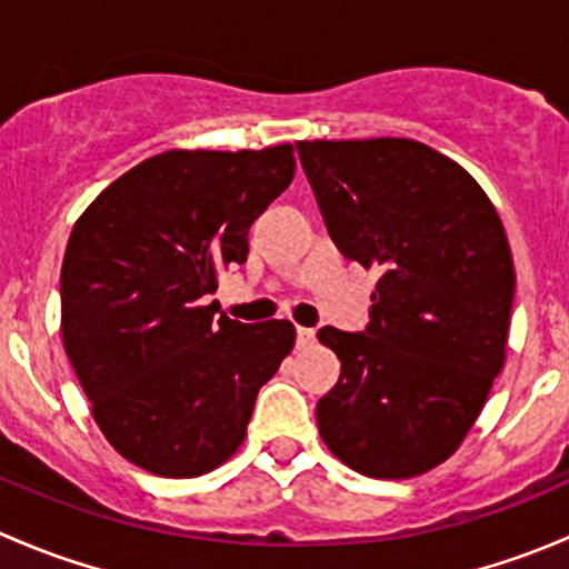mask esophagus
Here are the masks:
<instances>
[{"label": "esophagus", "mask_w": 569, "mask_h": 569, "mask_svg": "<svg viewBox=\"0 0 569 569\" xmlns=\"http://www.w3.org/2000/svg\"><path fill=\"white\" fill-rule=\"evenodd\" d=\"M313 341H317V330L313 327H297V347L308 349L313 347Z\"/></svg>", "instance_id": "1"}]
</instances>
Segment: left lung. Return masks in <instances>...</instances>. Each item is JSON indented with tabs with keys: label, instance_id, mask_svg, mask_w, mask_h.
<instances>
[{
	"label": "left lung",
	"instance_id": "1",
	"mask_svg": "<svg viewBox=\"0 0 569 569\" xmlns=\"http://www.w3.org/2000/svg\"><path fill=\"white\" fill-rule=\"evenodd\" d=\"M336 248L377 269L363 332L321 327L341 377L317 405L327 449L410 479L449 460L507 355L515 267L501 217L457 162L405 137L297 142Z\"/></svg>",
	"mask_w": 569,
	"mask_h": 569
}]
</instances>
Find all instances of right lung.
Here are the masks:
<instances>
[{"mask_svg":"<svg viewBox=\"0 0 569 569\" xmlns=\"http://www.w3.org/2000/svg\"><path fill=\"white\" fill-rule=\"evenodd\" d=\"M295 148L164 151L90 203L60 272L62 343L126 460L187 479L242 446L263 382L295 347L286 319L214 317L217 272L295 178Z\"/></svg>","mask_w":569,"mask_h":569,"instance_id":"obj_1","label":"right lung"}]
</instances>
